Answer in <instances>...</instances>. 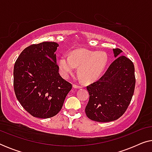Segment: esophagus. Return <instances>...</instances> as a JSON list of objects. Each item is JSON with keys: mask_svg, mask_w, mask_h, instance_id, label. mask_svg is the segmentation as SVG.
Listing matches in <instances>:
<instances>
[{"mask_svg": "<svg viewBox=\"0 0 152 152\" xmlns=\"http://www.w3.org/2000/svg\"><path fill=\"white\" fill-rule=\"evenodd\" d=\"M73 88H82V86H79V85H76V84H73Z\"/></svg>", "mask_w": 152, "mask_h": 152, "instance_id": "1", "label": "esophagus"}]
</instances>
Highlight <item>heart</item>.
<instances>
[{
    "label": "heart",
    "instance_id": "heart-1",
    "mask_svg": "<svg viewBox=\"0 0 152 152\" xmlns=\"http://www.w3.org/2000/svg\"><path fill=\"white\" fill-rule=\"evenodd\" d=\"M108 63V56L103 51H91L77 49L70 55L64 54L59 59L60 74L68 77L78 66V73L85 82L96 81L104 70Z\"/></svg>",
    "mask_w": 152,
    "mask_h": 152
}]
</instances>
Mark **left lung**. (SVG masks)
Segmentation results:
<instances>
[{
    "label": "left lung",
    "instance_id": "1",
    "mask_svg": "<svg viewBox=\"0 0 152 152\" xmlns=\"http://www.w3.org/2000/svg\"><path fill=\"white\" fill-rule=\"evenodd\" d=\"M116 59L104 75L86 87L89 100L85 112L93 121L107 122L123 115L134 95L136 78L133 62L122 50L113 49Z\"/></svg>",
    "mask_w": 152,
    "mask_h": 152
}]
</instances>
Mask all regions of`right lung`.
Segmentation results:
<instances>
[{"instance_id":"right-lung-1","label":"right lung","mask_w":152,"mask_h":152,"mask_svg":"<svg viewBox=\"0 0 152 152\" xmlns=\"http://www.w3.org/2000/svg\"><path fill=\"white\" fill-rule=\"evenodd\" d=\"M59 44L45 41L25 48L14 67L16 98L29 113L39 118L57 115L72 84L59 73L55 52Z\"/></svg>"}]
</instances>
